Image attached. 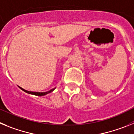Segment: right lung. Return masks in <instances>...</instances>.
<instances>
[{
    "instance_id": "obj_1",
    "label": "right lung",
    "mask_w": 134,
    "mask_h": 134,
    "mask_svg": "<svg viewBox=\"0 0 134 134\" xmlns=\"http://www.w3.org/2000/svg\"><path fill=\"white\" fill-rule=\"evenodd\" d=\"M20 88H21V90H23V91H25V93H29V94H34V95H37V96H43V95H46V94H48V93H51V92H52L53 91H54L55 88H53V89H51L50 91H47V92H45V93H38V92H31V91H26V90L23 89V88H22L21 87H20V86H19Z\"/></svg>"
}]
</instances>
